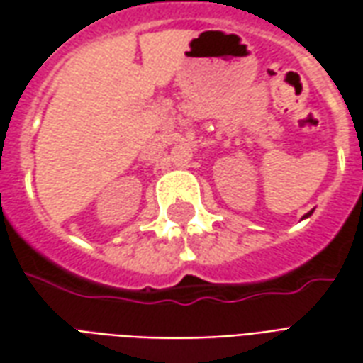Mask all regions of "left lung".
<instances>
[{"label":"left lung","instance_id":"8db88e82","mask_svg":"<svg viewBox=\"0 0 363 363\" xmlns=\"http://www.w3.org/2000/svg\"><path fill=\"white\" fill-rule=\"evenodd\" d=\"M311 213H313V210H311V212H309V213H305L303 218H309V216H311Z\"/></svg>","mask_w":363,"mask_h":363}]
</instances>
